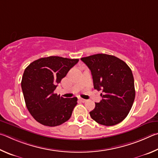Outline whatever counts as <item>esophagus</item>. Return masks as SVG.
I'll return each instance as SVG.
<instances>
[{"mask_svg":"<svg viewBox=\"0 0 158 158\" xmlns=\"http://www.w3.org/2000/svg\"><path fill=\"white\" fill-rule=\"evenodd\" d=\"M78 100H79V101L82 102V103H85V102H86V100H85V99H83V98H79Z\"/></svg>","mask_w":158,"mask_h":158,"instance_id":"34e87169","label":"esophagus"}]
</instances>
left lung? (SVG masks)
Returning a JSON list of instances; mask_svg holds the SVG:
<instances>
[{
  "label": "left lung",
  "mask_w": 158,
  "mask_h": 158,
  "mask_svg": "<svg viewBox=\"0 0 158 158\" xmlns=\"http://www.w3.org/2000/svg\"><path fill=\"white\" fill-rule=\"evenodd\" d=\"M90 69L94 88L102 100L89 112L92 119L106 126H114L128 116L134 103V77L127 64L115 56L96 54L81 58Z\"/></svg>",
  "instance_id": "1"
}]
</instances>
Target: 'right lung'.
<instances>
[{"mask_svg": "<svg viewBox=\"0 0 158 158\" xmlns=\"http://www.w3.org/2000/svg\"><path fill=\"white\" fill-rule=\"evenodd\" d=\"M78 61L50 56L34 61L25 69L21 81L22 91L27 108L37 122L53 127L70 118L77 98H64L54 91Z\"/></svg>", "mask_w": 158, "mask_h": 158, "instance_id": "1", "label": "right lung"}]
</instances>
